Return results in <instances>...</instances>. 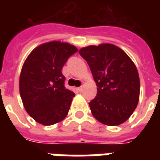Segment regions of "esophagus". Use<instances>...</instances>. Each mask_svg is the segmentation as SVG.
<instances>
[{
  "instance_id": "obj_1",
  "label": "esophagus",
  "mask_w": 160,
  "mask_h": 160,
  "mask_svg": "<svg viewBox=\"0 0 160 160\" xmlns=\"http://www.w3.org/2000/svg\"><path fill=\"white\" fill-rule=\"evenodd\" d=\"M77 90L78 91V92H81L83 90V87H82V86H81V87H78V88H77Z\"/></svg>"
}]
</instances>
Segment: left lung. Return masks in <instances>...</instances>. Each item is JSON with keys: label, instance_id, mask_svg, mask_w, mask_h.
Segmentation results:
<instances>
[{"label": "left lung", "instance_id": "8db88e82", "mask_svg": "<svg viewBox=\"0 0 160 160\" xmlns=\"http://www.w3.org/2000/svg\"><path fill=\"white\" fill-rule=\"evenodd\" d=\"M79 53L97 85V96L89 103L92 116L106 126L123 124L138 105L140 78L134 63L122 49L110 43L83 47Z\"/></svg>", "mask_w": 160, "mask_h": 160}]
</instances>
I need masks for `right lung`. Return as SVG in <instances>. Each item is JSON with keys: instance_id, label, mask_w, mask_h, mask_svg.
Returning <instances> with one entry per match:
<instances>
[{"instance_id": "right-lung-1", "label": "right lung", "mask_w": 160, "mask_h": 160, "mask_svg": "<svg viewBox=\"0 0 160 160\" xmlns=\"http://www.w3.org/2000/svg\"><path fill=\"white\" fill-rule=\"evenodd\" d=\"M77 52L68 42L42 43L28 55L19 77V92L25 109L37 123L52 126L68 113L75 93L66 89L61 69Z\"/></svg>"}]
</instances>
